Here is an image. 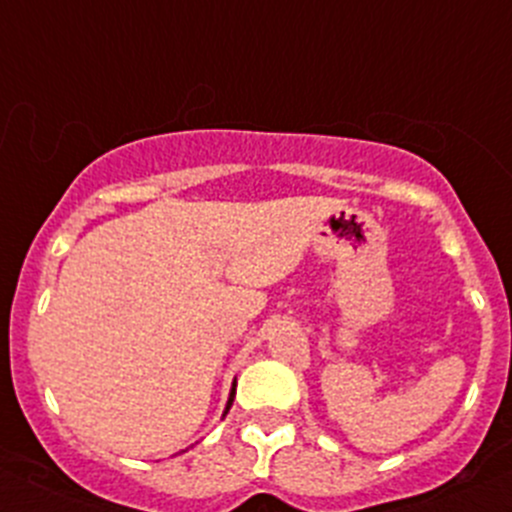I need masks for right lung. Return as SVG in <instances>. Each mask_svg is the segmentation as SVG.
<instances>
[{"instance_id": "right-lung-1", "label": "right lung", "mask_w": 512, "mask_h": 512, "mask_svg": "<svg viewBox=\"0 0 512 512\" xmlns=\"http://www.w3.org/2000/svg\"><path fill=\"white\" fill-rule=\"evenodd\" d=\"M232 386H235V384H232ZM232 399H235V389L230 391V399H227V409H225V414H227V411H230V406H232Z\"/></svg>"}]
</instances>
